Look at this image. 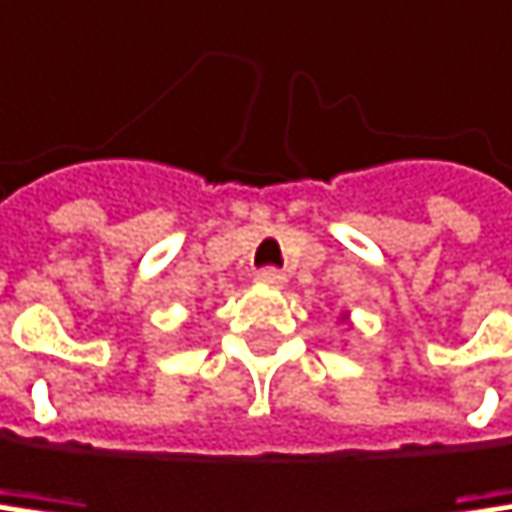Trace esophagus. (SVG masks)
I'll use <instances>...</instances> for the list:
<instances>
[{"instance_id": "obj_1", "label": "esophagus", "mask_w": 512, "mask_h": 512, "mask_svg": "<svg viewBox=\"0 0 512 512\" xmlns=\"http://www.w3.org/2000/svg\"><path fill=\"white\" fill-rule=\"evenodd\" d=\"M258 282L279 288V285H285V273L279 267H264V270H258Z\"/></svg>"}]
</instances>
